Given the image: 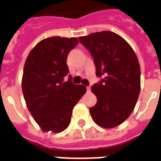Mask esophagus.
Wrapping results in <instances>:
<instances>
[{"instance_id": "obj_1", "label": "esophagus", "mask_w": 161, "mask_h": 161, "mask_svg": "<svg viewBox=\"0 0 161 161\" xmlns=\"http://www.w3.org/2000/svg\"><path fill=\"white\" fill-rule=\"evenodd\" d=\"M86 90H87V92H90V91H91L90 86H86Z\"/></svg>"}]
</instances>
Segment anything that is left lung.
Returning a JSON list of instances; mask_svg holds the SVG:
<instances>
[{
    "label": "left lung",
    "mask_w": 161,
    "mask_h": 161,
    "mask_svg": "<svg viewBox=\"0 0 161 161\" xmlns=\"http://www.w3.org/2000/svg\"><path fill=\"white\" fill-rule=\"evenodd\" d=\"M93 58L96 75L103 79L91 90L97 104L90 108L94 121L113 128L127 119L140 93V65L131 46L119 35L101 31L79 38Z\"/></svg>",
    "instance_id": "1"
}]
</instances>
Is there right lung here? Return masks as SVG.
<instances>
[{
    "mask_svg": "<svg viewBox=\"0 0 161 161\" xmlns=\"http://www.w3.org/2000/svg\"><path fill=\"white\" fill-rule=\"evenodd\" d=\"M79 42L75 37L53 36L36 45L29 54L22 78L27 108L43 131L61 132L69 126L75 105L86 92L75 85L69 72L68 55Z\"/></svg>",
    "mask_w": 161,
    "mask_h": 161,
    "instance_id": "1",
    "label": "right lung"
}]
</instances>
